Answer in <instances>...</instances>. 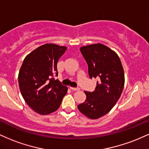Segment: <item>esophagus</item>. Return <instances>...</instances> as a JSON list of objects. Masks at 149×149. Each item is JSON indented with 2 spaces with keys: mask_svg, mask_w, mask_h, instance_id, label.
<instances>
[{
  "mask_svg": "<svg viewBox=\"0 0 149 149\" xmlns=\"http://www.w3.org/2000/svg\"><path fill=\"white\" fill-rule=\"evenodd\" d=\"M70 89L73 91H79L80 89L79 87H77V88H76V87H70Z\"/></svg>",
  "mask_w": 149,
  "mask_h": 149,
  "instance_id": "1",
  "label": "esophagus"
}]
</instances>
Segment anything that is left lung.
<instances>
[{
    "label": "left lung",
    "instance_id": "1",
    "mask_svg": "<svg viewBox=\"0 0 149 149\" xmlns=\"http://www.w3.org/2000/svg\"><path fill=\"white\" fill-rule=\"evenodd\" d=\"M88 64L90 78H98L93 92H85L86 100L78 109L91 119H97L113 108L119 99L125 83L124 71L119 55L101 43L80 48Z\"/></svg>",
    "mask_w": 149,
    "mask_h": 149
}]
</instances>
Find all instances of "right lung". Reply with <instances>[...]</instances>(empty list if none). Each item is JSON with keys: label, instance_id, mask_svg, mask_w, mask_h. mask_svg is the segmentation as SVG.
I'll return each instance as SVG.
<instances>
[{"label": "right lung", "instance_id": "1", "mask_svg": "<svg viewBox=\"0 0 149 149\" xmlns=\"http://www.w3.org/2000/svg\"><path fill=\"white\" fill-rule=\"evenodd\" d=\"M67 47L55 44L39 46L27 55L19 73V85L23 99L37 114L46 115L59 108L67 87L58 80L57 64Z\"/></svg>", "mask_w": 149, "mask_h": 149}]
</instances>
